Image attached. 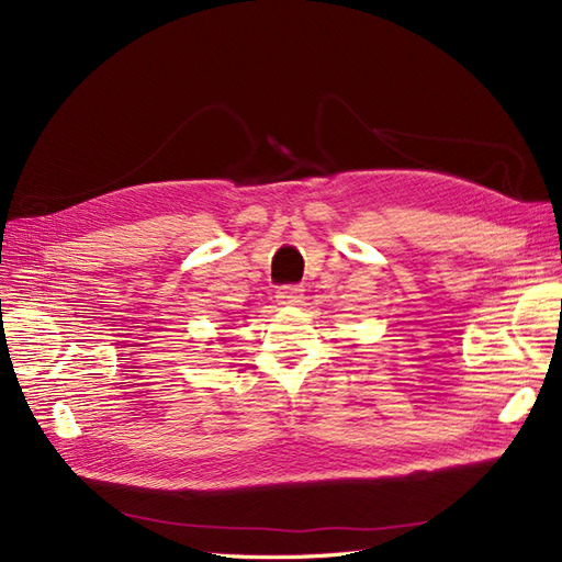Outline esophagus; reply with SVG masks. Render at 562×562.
Instances as JSON below:
<instances>
[{
	"mask_svg": "<svg viewBox=\"0 0 562 562\" xmlns=\"http://www.w3.org/2000/svg\"><path fill=\"white\" fill-rule=\"evenodd\" d=\"M302 295H304L302 285L288 283V285H281V288H279L277 300H279V304H297V302H302Z\"/></svg>",
	"mask_w": 562,
	"mask_h": 562,
	"instance_id": "1",
	"label": "esophagus"
}]
</instances>
